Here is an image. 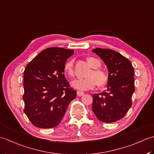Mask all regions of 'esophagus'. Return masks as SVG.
Listing matches in <instances>:
<instances>
[{
    "label": "esophagus",
    "instance_id": "34e87169",
    "mask_svg": "<svg viewBox=\"0 0 154 154\" xmlns=\"http://www.w3.org/2000/svg\"><path fill=\"white\" fill-rule=\"evenodd\" d=\"M83 95H84V92H82V91H80V90L77 91V96H82Z\"/></svg>",
    "mask_w": 154,
    "mask_h": 154
}]
</instances>
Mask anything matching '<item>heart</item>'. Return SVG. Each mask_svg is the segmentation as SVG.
<instances>
[{
  "label": "heart",
  "mask_w": 154,
  "mask_h": 154,
  "mask_svg": "<svg viewBox=\"0 0 154 154\" xmlns=\"http://www.w3.org/2000/svg\"><path fill=\"white\" fill-rule=\"evenodd\" d=\"M88 63L93 69L87 74L88 78L83 79H75L71 82V85L75 88L81 90H90L94 88L96 85L99 87H103L107 84L108 82V74L106 71L99 69L101 66V62L98 59L90 57L87 58ZM65 73L69 77H73L74 72V60H70L66 62L64 66Z\"/></svg>",
  "instance_id": "b5f03b06"
}]
</instances>
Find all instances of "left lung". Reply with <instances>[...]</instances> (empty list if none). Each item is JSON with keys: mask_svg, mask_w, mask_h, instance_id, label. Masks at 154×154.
<instances>
[{"mask_svg": "<svg viewBox=\"0 0 154 154\" xmlns=\"http://www.w3.org/2000/svg\"><path fill=\"white\" fill-rule=\"evenodd\" d=\"M100 56L108 70L107 89L93 95L92 111L98 120L112 123L120 120L131 106L134 92V72L130 61L110 49L92 51Z\"/></svg>", "mask_w": 154, "mask_h": 154, "instance_id": "left-lung-1", "label": "left lung"}]
</instances>
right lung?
I'll list each match as a JSON object with an SVG mask.
<instances>
[{"mask_svg": "<svg viewBox=\"0 0 154 154\" xmlns=\"http://www.w3.org/2000/svg\"><path fill=\"white\" fill-rule=\"evenodd\" d=\"M73 50L52 47L44 50L24 72V112L34 126L51 128L61 122L76 91L64 77L66 60Z\"/></svg>", "mask_w": 154, "mask_h": 154, "instance_id": "right-lung-1", "label": "right lung"}]
</instances>
